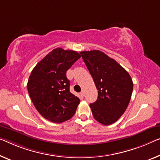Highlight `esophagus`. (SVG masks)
I'll return each instance as SVG.
<instances>
[{
  "label": "esophagus",
  "mask_w": 160,
  "mask_h": 160,
  "mask_svg": "<svg viewBox=\"0 0 160 160\" xmlns=\"http://www.w3.org/2000/svg\"><path fill=\"white\" fill-rule=\"evenodd\" d=\"M80 94H81V96H82V97H84V95H85V94H84V92H83V91H82V92H81V93H80Z\"/></svg>",
  "instance_id": "esophagus-1"
}]
</instances>
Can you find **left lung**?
<instances>
[{"mask_svg": "<svg viewBox=\"0 0 160 160\" xmlns=\"http://www.w3.org/2000/svg\"><path fill=\"white\" fill-rule=\"evenodd\" d=\"M80 54L98 90L97 101L90 104L93 117L102 124H112L128 107L133 91L132 78L121 65L102 51H82Z\"/></svg>", "mask_w": 160, "mask_h": 160, "instance_id": "8db88e82", "label": "left lung"}]
</instances>
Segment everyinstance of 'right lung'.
<instances>
[{
    "label": "right lung",
    "mask_w": 160,
    "mask_h": 160,
    "mask_svg": "<svg viewBox=\"0 0 160 160\" xmlns=\"http://www.w3.org/2000/svg\"><path fill=\"white\" fill-rule=\"evenodd\" d=\"M80 57L77 51L57 48L32 70L27 83L28 94L37 111L48 121H67L77 111L80 99L70 92L66 72Z\"/></svg>",
    "instance_id": "obj_1"
}]
</instances>
